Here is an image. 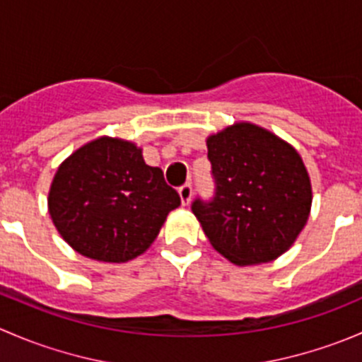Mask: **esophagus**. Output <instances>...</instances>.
Masks as SVG:
<instances>
[{
	"label": "esophagus",
	"instance_id": "obj_1",
	"mask_svg": "<svg viewBox=\"0 0 362 362\" xmlns=\"http://www.w3.org/2000/svg\"><path fill=\"white\" fill-rule=\"evenodd\" d=\"M178 194H180L182 204H189V202H191V198H192V185L191 184L180 185V189H178Z\"/></svg>",
	"mask_w": 362,
	"mask_h": 362
}]
</instances>
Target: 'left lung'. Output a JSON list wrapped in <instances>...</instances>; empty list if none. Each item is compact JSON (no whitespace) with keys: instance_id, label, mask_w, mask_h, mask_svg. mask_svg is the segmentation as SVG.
<instances>
[{"instance_id":"8db88e82","label":"left lung","mask_w":362,"mask_h":362,"mask_svg":"<svg viewBox=\"0 0 362 362\" xmlns=\"http://www.w3.org/2000/svg\"><path fill=\"white\" fill-rule=\"evenodd\" d=\"M214 196L192 214L214 249L235 264L284 254L308 221L312 187L298 152L262 127L235 124L206 140Z\"/></svg>"}]
</instances>
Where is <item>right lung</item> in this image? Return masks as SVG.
<instances>
[{
  "label": "right lung",
  "mask_w": 362,
  "mask_h": 362,
  "mask_svg": "<svg viewBox=\"0 0 362 362\" xmlns=\"http://www.w3.org/2000/svg\"><path fill=\"white\" fill-rule=\"evenodd\" d=\"M180 196L160 168L129 141L98 138L73 152L54 177L49 211L78 254L126 262L144 254Z\"/></svg>",
  "instance_id": "right-lung-1"
}]
</instances>
